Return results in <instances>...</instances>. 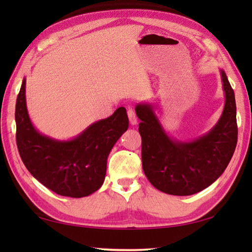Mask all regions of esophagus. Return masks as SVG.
<instances>
[{
  "instance_id": "1",
  "label": "esophagus",
  "mask_w": 252,
  "mask_h": 252,
  "mask_svg": "<svg viewBox=\"0 0 252 252\" xmlns=\"http://www.w3.org/2000/svg\"><path fill=\"white\" fill-rule=\"evenodd\" d=\"M127 117H129V121L132 126H135L136 123H138V118H136L133 109L127 110Z\"/></svg>"
}]
</instances>
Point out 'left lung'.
<instances>
[{"instance_id":"left-lung-1","label":"left lung","mask_w":252,"mask_h":252,"mask_svg":"<svg viewBox=\"0 0 252 252\" xmlns=\"http://www.w3.org/2000/svg\"><path fill=\"white\" fill-rule=\"evenodd\" d=\"M224 106L210 131L191 141L171 138L156 114V105L138 103L141 120L142 168L151 185L172 195H191L212 185L227 168L238 140L234 92L223 70H220Z\"/></svg>"}]
</instances>
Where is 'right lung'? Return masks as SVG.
<instances>
[{"mask_svg":"<svg viewBox=\"0 0 252 252\" xmlns=\"http://www.w3.org/2000/svg\"><path fill=\"white\" fill-rule=\"evenodd\" d=\"M23 79L16 99V144L23 163L42 185L60 195L82 198L103 185L110 151L129 126L126 110L93 122L70 140L51 138L37 131L30 119Z\"/></svg>","mask_w":252,"mask_h":252,"instance_id":"obj_1","label":"right lung"}]
</instances>
